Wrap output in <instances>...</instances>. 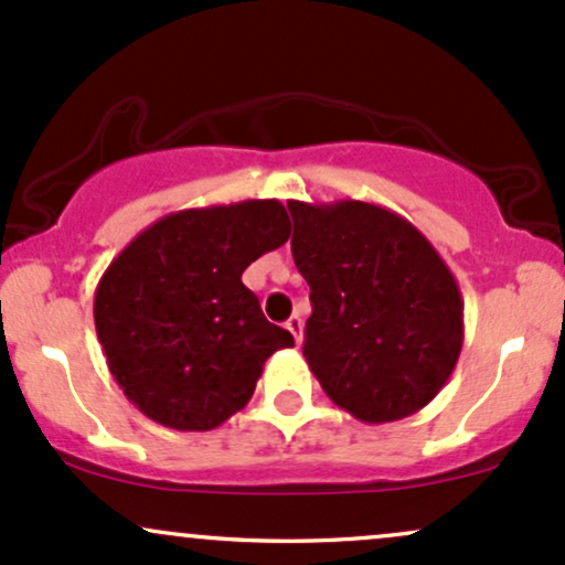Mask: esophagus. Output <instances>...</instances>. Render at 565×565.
<instances>
[{
  "label": "esophagus",
  "mask_w": 565,
  "mask_h": 565,
  "mask_svg": "<svg viewBox=\"0 0 565 565\" xmlns=\"http://www.w3.org/2000/svg\"><path fill=\"white\" fill-rule=\"evenodd\" d=\"M285 329L294 333L296 344H301V333H305V320H301V315H290V318L285 320Z\"/></svg>",
  "instance_id": "1"
}]
</instances>
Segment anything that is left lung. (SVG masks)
Wrapping results in <instances>:
<instances>
[{
  "instance_id": "obj_1",
  "label": "left lung",
  "mask_w": 565,
  "mask_h": 565,
  "mask_svg": "<svg viewBox=\"0 0 565 565\" xmlns=\"http://www.w3.org/2000/svg\"><path fill=\"white\" fill-rule=\"evenodd\" d=\"M288 210L290 250L312 301L305 358L326 396L374 426L420 412L463 348L452 271L406 217L377 204Z\"/></svg>"
}]
</instances>
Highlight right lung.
I'll return each mask as SVG.
<instances>
[{"mask_svg": "<svg viewBox=\"0 0 565 565\" xmlns=\"http://www.w3.org/2000/svg\"><path fill=\"white\" fill-rule=\"evenodd\" d=\"M277 199L180 210L137 234L96 285L94 323L110 374L142 415L210 430L250 402L266 358L294 348L242 271L288 242Z\"/></svg>", "mask_w": 565, "mask_h": 565, "instance_id": "add662e5", "label": "right lung"}]
</instances>
